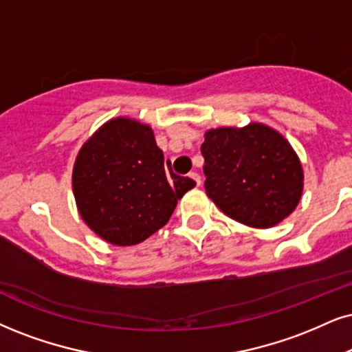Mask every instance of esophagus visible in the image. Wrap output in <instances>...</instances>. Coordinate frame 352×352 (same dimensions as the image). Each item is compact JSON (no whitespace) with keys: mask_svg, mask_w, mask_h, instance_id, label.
<instances>
[{"mask_svg":"<svg viewBox=\"0 0 352 352\" xmlns=\"http://www.w3.org/2000/svg\"><path fill=\"white\" fill-rule=\"evenodd\" d=\"M189 177H190V179H194V183H196L197 186H201L202 181H201V176H199V173L190 171V173H189Z\"/></svg>","mask_w":352,"mask_h":352,"instance_id":"1","label":"esophagus"}]
</instances>
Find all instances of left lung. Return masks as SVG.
<instances>
[{
	"label": "left lung",
	"mask_w": 352,
	"mask_h": 352,
	"mask_svg": "<svg viewBox=\"0 0 352 352\" xmlns=\"http://www.w3.org/2000/svg\"><path fill=\"white\" fill-rule=\"evenodd\" d=\"M201 151L207 196L236 222L253 228L274 227L300 201V160L267 125L207 130Z\"/></svg>",
	"instance_id": "obj_1"
}]
</instances>
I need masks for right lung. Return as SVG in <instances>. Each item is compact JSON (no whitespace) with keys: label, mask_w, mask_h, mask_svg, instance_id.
I'll use <instances>...</instances> for the list:
<instances>
[{"label":"right lung","mask_w":352,"mask_h":352,"mask_svg":"<svg viewBox=\"0 0 352 352\" xmlns=\"http://www.w3.org/2000/svg\"><path fill=\"white\" fill-rule=\"evenodd\" d=\"M73 194L85 223L117 246L137 245L168 223L196 183L164 166L148 125L117 117L81 146Z\"/></svg>","instance_id":"add662e5"}]
</instances>
